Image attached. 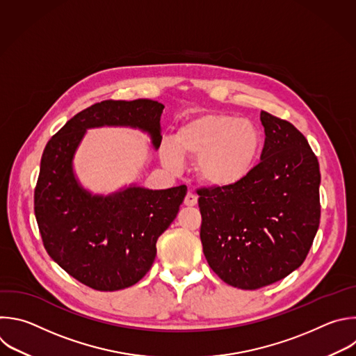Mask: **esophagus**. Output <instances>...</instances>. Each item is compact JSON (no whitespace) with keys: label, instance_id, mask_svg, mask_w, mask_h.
Returning a JSON list of instances; mask_svg holds the SVG:
<instances>
[{"label":"esophagus","instance_id":"obj_1","mask_svg":"<svg viewBox=\"0 0 356 356\" xmlns=\"http://www.w3.org/2000/svg\"><path fill=\"white\" fill-rule=\"evenodd\" d=\"M197 204V195L195 194H193L191 191H188L187 193V195L184 197V205H187V207H193V205H195Z\"/></svg>","mask_w":356,"mask_h":356}]
</instances>
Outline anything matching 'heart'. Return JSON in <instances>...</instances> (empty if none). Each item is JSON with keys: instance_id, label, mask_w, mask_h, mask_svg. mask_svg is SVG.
I'll return each instance as SVG.
<instances>
[{"instance_id": "b5f03b06", "label": "heart", "mask_w": 356, "mask_h": 356, "mask_svg": "<svg viewBox=\"0 0 356 356\" xmlns=\"http://www.w3.org/2000/svg\"><path fill=\"white\" fill-rule=\"evenodd\" d=\"M261 147L260 131L239 117L212 113L186 122L175 140L165 144L163 162L176 168L181 156L197 158L198 179L226 188L239 184L252 172Z\"/></svg>"}]
</instances>
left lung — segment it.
Listing matches in <instances>:
<instances>
[{
    "label": "left lung",
    "mask_w": 356,
    "mask_h": 356,
    "mask_svg": "<svg viewBox=\"0 0 356 356\" xmlns=\"http://www.w3.org/2000/svg\"><path fill=\"white\" fill-rule=\"evenodd\" d=\"M260 162L239 184L197 190L200 238L226 284L259 289L302 266L320 223L318 161L305 136L264 110Z\"/></svg>",
    "instance_id": "obj_1"
}]
</instances>
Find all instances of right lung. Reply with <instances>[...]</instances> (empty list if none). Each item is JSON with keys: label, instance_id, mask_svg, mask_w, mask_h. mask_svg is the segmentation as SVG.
Returning a JSON list of instances; mask_svg holds the SVG:
<instances>
[{"label": "right lung", "instance_id": "1", "mask_svg": "<svg viewBox=\"0 0 356 356\" xmlns=\"http://www.w3.org/2000/svg\"><path fill=\"white\" fill-rule=\"evenodd\" d=\"M163 104L137 99L103 100L75 114L47 143L35 188V215L49 256L71 277L96 291L137 284L152 267L156 241L179 212L187 187H130L90 195L72 175V156L85 130L130 126L161 145Z\"/></svg>", "mask_w": 356, "mask_h": 356}]
</instances>
